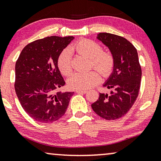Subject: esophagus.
Instances as JSON below:
<instances>
[{
	"label": "esophagus",
	"mask_w": 161,
	"mask_h": 161,
	"mask_svg": "<svg viewBox=\"0 0 161 161\" xmlns=\"http://www.w3.org/2000/svg\"><path fill=\"white\" fill-rule=\"evenodd\" d=\"M76 93H78V94H85V93H86V90H76L75 91Z\"/></svg>",
	"instance_id": "esophagus-1"
}]
</instances>
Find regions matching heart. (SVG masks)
<instances>
[{"instance_id": "1", "label": "heart", "mask_w": 161, "mask_h": 161, "mask_svg": "<svg viewBox=\"0 0 161 161\" xmlns=\"http://www.w3.org/2000/svg\"><path fill=\"white\" fill-rule=\"evenodd\" d=\"M69 50L90 58V67L96 69L104 76H109L113 71L115 60L113 53L109 51H103L102 46L92 40L81 39L71 46ZM57 66L62 75H70L72 71V65L69 51L65 49L59 53ZM100 80L99 74L92 70L74 74L68 80V85L73 90H85L95 86Z\"/></svg>"}]
</instances>
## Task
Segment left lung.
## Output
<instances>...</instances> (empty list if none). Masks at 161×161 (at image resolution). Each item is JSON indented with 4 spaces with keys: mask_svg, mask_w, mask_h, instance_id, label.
<instances>
[{
    "mask_svg": "<svg viewBox=\"0 0 161 161\" xmlns=\"http://www.w3.org/2000/svg\"><path fill=\"white\" fill-rule=\"evenodd\" d=\"M97 39L109 48L115 64L104 86L110 94L99 93L92 108L99 117L113 120L123 117L133 105L139 94L142 70L137 49L124 37L99 33Z\"/></svg>",
    "mask_w": 161,
    "mask_h": 161,
    "instance_id": "8db88e82",
    "label": "left lung"
}]
</instances>
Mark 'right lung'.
Returning <instances> with one entry per match:
<instances>
[{"label": "right lung", "instance_id": "add662e5", "mask_svg": "<svg viewBox=\"0 0 161 161\" xmlns=\"http://www.w3.org/2000/svg\"><path fill=\"white\" fill-rule=\"evenodd\" d=\"M73 36H52L25 46L16 63L15 90L25 113L43 123L58 120L68 108L74 92H62L65 85L57 58Z\"/></svg>", "mask_w": 161, "mask_h": 161}]
</instances>
